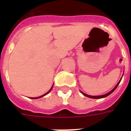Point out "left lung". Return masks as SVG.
I'll return each instance as SVG.
<instances>
[{"label":"left lung","instance_id":"1","mask_svg":"<svg viewBox=\"0 0 131 131\" xmlns=\"http://www.w3.org/2000/svg\"><path fill=\"white\" fill-rule=\"evenodd\" d=\"M122 78H121V79H120V81H119V82H118V84H116V86L114 88V89L112 90H111V91H110V92H109L108 93L105 94H103V95L91 96V95H88V94H86L84 93V92H82V91H80V92H82V94H84V96H87V97H88V98H91V99H102V98L107 97V96H109V95H110V94H112V92H114V90H115L116 89V88L118 87V85H119V84H120V81H121V80H122Z\"/></svg>","mask_w":131,"mask_h":131}]
</instances>
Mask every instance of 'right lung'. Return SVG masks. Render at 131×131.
<instances>
[{
    "label": "right lung",
    "instance_id": "1",
    "mask_svg": "<svg viewBox=\"0 0 131 131\" xmlns=\"http://www.w3.org/2000/svg\"><path fill=\"white\" fill-rule=\"evenodd\" d=\"M52 88H53V86H51V88H50V90H49V91L47 92H46V93L45 94H43V95L42 96H38V97H31L30 98V99H39V98H41V97H43V96H45V95H47V94H49V92H51V90H52Z\"/></svg>",
    "mask_w": 131,
    "mask_h": 131
}]
</instances>
